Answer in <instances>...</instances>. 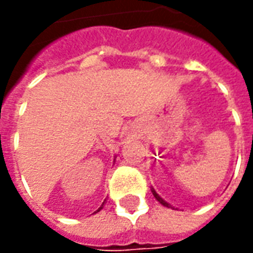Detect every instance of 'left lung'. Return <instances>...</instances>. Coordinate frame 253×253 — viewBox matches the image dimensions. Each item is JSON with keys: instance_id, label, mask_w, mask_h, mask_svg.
Returning <instances> with one entry per match:
<instances>
[{"instance_id": "8db88e82", "label": "left lung", "mask_w": 253, "mask_h": 253, "mask_svg": "<svg viewBox=\"0 0 253 253\" xmlns=\"http://www.w3.org/2000/svg\"><path fill=\"white\" fill-rule=\"evenodd\" d=\"M152 192H153V195L156 196V199H157V201H159L160 203H161V205H164V206H167V207H170V205H168V203H167V202H165L164 199H163V198H160L159 194H157V192H156V191L152 190Z\"/></svg>"}]
</instances>
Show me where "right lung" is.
Returning a JSON list of instances; mask_svg holds the SVG:
<instances>
[{"label":"right lung","mask_w":253,"mask_h":253,"mask_svg":"<svg viewBox=\"0 0 253 253\" xmlns=\"http://www.w3.org/2000/svg\"><path fill=\"white\" fill-rule=\"evenodd\" d=\"M103 206H104V202H103V205H101V206L99 207V210H96V211L94 212H97V211H100V210H101V209H103Z\"/></svg>","instance_id":"add662e5"}]
</instances>
